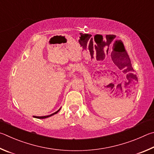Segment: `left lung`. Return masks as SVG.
I'll list each match as a JSON object with an SVG mask.
<instances>
[{
	"label": "left lung",
	"mask_w": 154,
	"mask_h": 154,
	"mask_svg": "<svg viewBox=\"0 0 154 154\" xmlns=\"http://www.w3.org/2000/svg\"><path fill=\"white\" fill-rule=\"evenodd\" d=\"M128 63V65H130V67H131V69L133 70V67H131V60H130V58H129V57H128V55L127 56V58L126 59V61H124V63H122V68L124 67V68H125V67H126V66H127V65H126V63Z\"/></svg>",
	"instance_id": "8db88e82"
}]
</instances>
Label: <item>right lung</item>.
<instances>
[{"mask_svg":"<svg viewBox=\"0 0 154 154\" xmlns=\"http://www.w3.org/2000/svg\"><path fill=\"white\" fill-rule=\"evenodd\" d=\"M59 110H60V109H59L58 111H57L56 112H55V113H53V114H51V115H48V116H34V118H40V119H43V118H48V117H50V116H53V115H54V114H56L57 113Z\"/></svg>","mask_w":154,"mask_h":154,"instance_id":"1","label":"right lung"}]
</instances>
